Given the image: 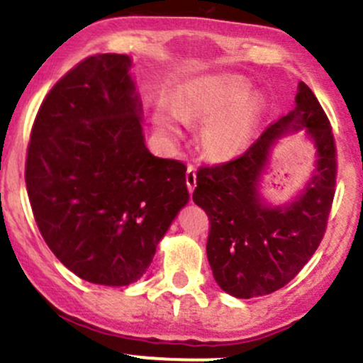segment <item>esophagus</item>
I'll use <instances>...</instances> for the list:
<instances>
[{
  "instance_id": "obj_1",
  "label": "esophagus",
  "mask_w": 363,
  "mask_h": 363,
  "mask_svg": "<svg viewBox=\"0 0 363 363\" xmlns=\"http://www.w3.org/2000/svg\"><path fill=\"white\" fill-rule=\"evenodd\" d=\"M185 180H186V186H189V192L192 194L195 190V185H197V173H195L194 166H189L185 174Z\"/></svg>"
}]
</instances>
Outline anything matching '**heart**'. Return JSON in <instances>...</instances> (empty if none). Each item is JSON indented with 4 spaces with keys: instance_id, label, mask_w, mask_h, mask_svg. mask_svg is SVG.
I'll return each mask as SVG.
<instances>
[{
    "instance_id": "heart-1",
    "label": "heart",
    "mask_w": 363,
    "mask_h": 363,
    "mask_svg": "<svg viewBox=\"0 0 363 363\" xmlns=\"http://www.w3.org/2000/svg\"><path fill=\"white\" fill-rule=\"evenodd\" d=\"M248 91V84L238 77H219L178 108V115L185 120H209L202 130V149L207 157L233 160L250 145L259 103L254 97H247ZM156 125L164 137L180 135L173 118L157 116Z\"/></svg>"
}]
</instances>
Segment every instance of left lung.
I'll return each mask as SVG.
<instances>
[{
  "mask_svg": "<svg viewBox=\"0 0 363 363\" xmlns=\"http://www.w3.org/2000/svg\"><path fill=\"white\" fill-rule=\"evenodd\" d=\"M295 108L262 132L242 156L197 171L194 202L209 218L207 259L216 283L236 298L269 295L302 271L328 228L336 192V144L315 94L300 82ZM303 128L318 149L316 171L302 198L288 208H266L257 182L270 145Z\"/></svg>",
  "mask_w": 363,
  "mask_h": 363,
  "instance_id": "left-lung-1",
  "label": "left lung"
}]
</instances>
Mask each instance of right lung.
<instances>
[{
	"label": "right lung",
	"mask_w": 363,
	"mask_h": 363,
	"mask_svg": "<svg viewBox=\"0 0 363 363\" xmlns=\"http://www.w3.org/2000/svg\"><path fill=\"white\" fill-rule=\"evenodd\" d=\"M130 58L80 61L44 97L27 145L32 213L52 254L79 278L127 286L189 202L177 160L149 152Z\"/></svg>",
	"instance_id": "right-lung-1"
}]
</instances>
